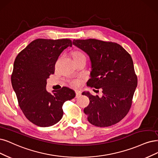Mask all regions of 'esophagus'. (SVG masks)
<instances>
[{"label": "esophagus", "instance_id": "34e87169", "mask_svg": "<svg viewBox=\"0 0 158 158\" xmlns=\"http://www.w3.org/2000/svg\"><path fill=\"white\" fill-rule=\"evenodd\" d=\"M75 93H76V98H79L81 96V92H80V91H76L75 92Z\"/></svg>", "mask_w": 158, "mask_h": 158}]
</instances>
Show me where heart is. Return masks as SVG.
<instances>
[{
    "instance_id": "b5f03b06",
    "label": "heart",
    "mask_w": 158,
    "mask_h": 158,
    "mask_svg": "<svg viewBox=\"0 0 158 158\" xmlns=\"http://www.w3.org/2000/svg\"><path fill=\"white\" fill-rule=\"evenodd\" d=\"M73 58H80V57H84L85 55L83 53H81V52H75L73 53ZM70 83H71V85L73 86H76L79 85V81L77 80H72V81H71Z\"/></svg>"
}]
</instances>
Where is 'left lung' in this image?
<instances>
[{
  "mask_svg": "<svg viewBox=\"0 0 158 158\" xmlns=\"http://www.w3.org/2000/svg\"><path fill=\"white\" fill-rule=\"evenodd\" d=\"M73 45L90 58L91 78L87 85L103 93L99 97L83 92L90 100L84 109L88 121L98 127L118 123L129 111L137 86L131 55L118 44L96 39L73 40Z\"/></svg>",
  "mask_w": 158,
  "mask_h": 158,
  "instance_id": "8db88e82",
  "label": "left lung"
}]
</instances>
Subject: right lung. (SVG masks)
<instances>
[{"label": "right lung", "mask_w": 158, "mask_h": 158, "mask_svg": "<svg viewBox=\"0 0 158 158\" xmlns=\"http://www.w3.org/2000/svg\"><path fill=\"white\" fill-rule=\"evenodd\" d=\"M69 46H72L69 39H37L15 58L11 85L23 114L38 126L49 127L59 122L64 103L75 96L68 87L52 90V94L46 90L47 79L54 73L55 62Z\"/></svg>", "instance_id": "add662e5"}]
</instances>
